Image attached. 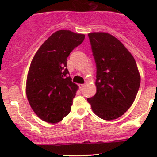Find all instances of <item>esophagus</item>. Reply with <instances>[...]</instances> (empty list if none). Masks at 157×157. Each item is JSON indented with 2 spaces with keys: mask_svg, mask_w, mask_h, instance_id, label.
<instances>
[{
  "mask_svg": "<svg viewBox=\"0 0 157 157\" xmlns=\"http://www.w3.org/2000/svg\"><path fill=\"white\" fill-rule=\"evenodd\" d=\"M79 87H80V89H82L85 87V84H80L79 85Z\"/></svg>",
  "mask_w": 157,
  "mask_h": 157,
  "instance_id": "34e87169",
  "label": "esophagus"
}]
</instances>
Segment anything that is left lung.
<instances>
[{"instance_id": "obj_1", "label": "left lung", "mask_w": 157, "mask_h": 157, "mask_svg": "<svg viewBox=\"0 0 157 157\" xmlns=\"http://www.w3.org/2000/svg\"><path fill=\"white\" fill-rule=\"evenodd\" d=\"M97 65V93L88 98L93 112L105 120L120 117L134 102L140 75L131 52L107 32L89 34Z\"/></svg>"}]
</instances>
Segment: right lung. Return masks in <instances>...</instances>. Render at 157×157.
I'll list each match as a JSON object with an SVG mask.
<instances>
[{
	"label": "right lung",
	"instance_id": "add662e5",
	"mask_svg": "<svg viewBox=\"0 0 157 157\" xmlns=\"http://www.w3.org/2000/svg\"><path fill=\"white\" fill-rule=\"evenodd\" d=\"M83 34L59 30L41 45L27 75L26 93L30 106L44 121L56 123L71 111L78 86L68 77L67 57L81 44Z\"/></svg>",
	"mask_w": 157,
	"mask_h": 157
}]
</instances>
